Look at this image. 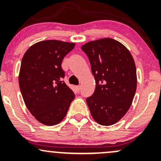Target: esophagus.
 <instances>
[{"mask_svg":"<svg viewBox=\"0 0 161 161\" xmlns=\"http://www.w3.org/2000/svg\"><path fill=\"white\" fill-rule=\"evenodd\" d=\"M75 88H76V91L79 92V91H80V89H81V86H75Z\"/></svg>","mask_w":161,"mask_h":161,"instance_id":"34e87169","label":"esophagus"}]
</instances>
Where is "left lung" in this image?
<instances>
[{"label": "left lung", "instance_id": "8db88e82", "mask_svg": "<svg viewBox=\"0 0 161 161\" xmlns=\"http://www.w3.org/2000/svg\"><path fill=\"white\" fill-rule=\"evenodd\" d=\"M96 86L86 102L93 119L102 125L116 123L128 111L137 87L136 67L129 50L110 38L86 43Z\"/></svg>", "mask_w": 161, "mask_h": 161}]
</instances>
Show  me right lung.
Wrapping results in <instances>:
<instances>
[{
	"mask_svg": "<svg viewBox=\"0 0 161 161\" xmlns=\"http://www.w3.org/2000/svg\"><path fill=\"white\" fill-rule=\"evenodd\" d=\"M74 43L57 40L38 42L27 50L20 66L19 84L25 106L40 123L56 125L67 114L73 92L63 79L61 64Z\"/></svg>",
	"mask_w": 161,
	"mask_h": 161,
	"instance_id": "right-lung-1",
	"label": "right lung"
}]
</instances>
